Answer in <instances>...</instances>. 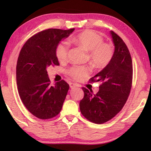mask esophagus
<instances>
[{
	"instance_id": "esophagus-1",
	"label": "esophagus",
	"mask_w": 151,
	"mask_h": 151,
	"mask_svg": "<svg viewBox=\"0 0 151 151\" xmlns=\"http://www.w3.org/2000/svg\"><path fill=\"white\" fill-rule=\"evenodd\" d=\"M70 86V88H75V87H79V85L76 84V83H73V82H70L69 84Z\"/></svg>"
}]
</instances>
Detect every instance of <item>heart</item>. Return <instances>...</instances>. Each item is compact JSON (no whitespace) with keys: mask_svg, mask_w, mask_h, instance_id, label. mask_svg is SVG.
Instances as JSON below:
<instances>
[{"mask_svg":"<svg viewBox=\"0 0 151 151\" xmlns=\"http://www.w3.org/2000/svg\"><path fill=\"white\" fill-rule=\"evenodd\" d=\"M73 43L88 52V59L96 68H103L111 62L114 56V48L111 44L104 43L100 35L88 30L78 34L72 40ZM69 45L66 41L60 42L56 47V56L60 62L65 61L68 56ZM90 73L86 65H74L67 70V74L74 79L81 81Z\"/></svg>","mask_w":151,"mask_h":151,"instance_id":"1","label":"heart"}]
</instances>
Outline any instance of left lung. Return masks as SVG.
Masks as SVG:
<instances>
[{"label": "left lung", "mask_w": 151, "mask_h": 151, "mask_svg": "<svg viewBox=\"0 0 151 151\" xmlns=\"http://www.w3.org/2000/svg\"><path fill=\"white\" fill-rule=\"evenodd\" d=\"M115 49L108 65L89 80L101 82L97 94L82 88L84 96L80 102L82 114L89 121L102 124L115 117L126 103L132 82V62L123 40L110 31Z\"/></svg>", "instance_id": "left-lung-1"}]
</instances>
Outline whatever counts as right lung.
<instances>
[{"label":"right lung","mask_w":151,"mask_h":151,"mask_svg":"<svg viewBox=\"0 0 151 151\" xmlns=\"http://www.w3.org/2000/svg\"><path fill=\"white\" fill-rule=\"evenodd\" d=\"M74 30L50 28L41 31L31 37L19 53L16 67L19 94L27 110L41 119L56 116L62 108L69 86L63 80L51 86L47 69L59 65L56 47Z\"/></svg>","instance_id":"add662e5"}]
</instances>
